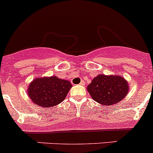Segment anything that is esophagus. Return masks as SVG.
<instances>
[{
  "label": "esophagus",
  "mask_w": 153,
  "mask_h": 153,
  "mask_svg": "<svg viewBox=\"0 0 153 153\" xmlns=\"http://www.w3.org/2000/svg\"><path fill=\"white\" fill-rule=\"evenodd\" d=\"M80 85H81V86H84V85H85V82H84V81H81V83H80Z\"/></svg>",
  "instance_id": "esophagus-1"
}]
</instances>
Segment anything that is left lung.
Returning <instances> with one entry per match:
<instances>
[{
    "mask_svg": "<svg viewBox=\"0 0 153 153\" xmlns=\"http://www.w3.org/2000/svg\"><path fill=\"white\" fill-rule=\"evenodd\" d=\"M87 90L98 103L111 106L125 98L128 86L127 81L121 76L99 75L89 84Z\"/></svg>",
    "mask_w": 153,
    "mask_h": 153,
    "instance_id": "8db88e82",
    "label": "left lung"
}]
</instances>
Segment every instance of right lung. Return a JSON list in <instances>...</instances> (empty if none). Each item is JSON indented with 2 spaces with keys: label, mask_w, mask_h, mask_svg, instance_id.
Instances as JSON below:
<instances>
[{
  "label": "right lung",
  "mask_w": 153,
  "mask_h": 153,
  "mask_svg": "<svg viewBox=\"0 0 153 153\" xmlns=\"http://www.w3.org/2000/svg\"><path fill=\"white\" fill-rule=\"evenodd\" d=\"M72 87L69 81L56 76L36 78L28 87V96L36 105L49 108L61 103Z\"/></svg>",
  "instance_id": "right-lung-1"
}]
</instances>
